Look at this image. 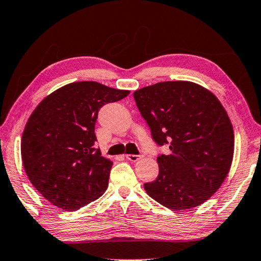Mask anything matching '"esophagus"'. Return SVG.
Wrapping results in <instances>:
<instances>
[{"label": "esophagus", "instance_id": "obj_1", "mask_svg": "<svg viewBox=\"0 0 261 261\" xmlns=\"http://www.w3.org/2000/svg\"><path fill=\"white\" fill-rule=\"evenodd\" d=\"M126 159L127 160H129V161H132V162H138L140 159H141V156H139V155H130V154H127L126 155Z\"/></svg>", "mask_w": 261, "mask_h": 261}]
</instances>
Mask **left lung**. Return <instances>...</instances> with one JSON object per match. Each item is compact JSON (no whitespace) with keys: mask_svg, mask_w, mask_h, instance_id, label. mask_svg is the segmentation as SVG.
Masks as SVG:
<instances>
[{"mask_svg":"<svg viewBox=\"0 0 261 261\" xmlns=\"http://www.w3.org/2000/svg\"><path fill=\"white\" fill-rule=\"evenodd\" d=\"M133 95L155 142L170 149L156 160V179L143 184L147 195L174 211L206 202L225 181L233 160V127L222 102L187 80L158 83Z\"/></svg>","mask_w":261,"mask_h":261,"instance_id":"8db88e82","label":"left lung"}]
</instances>
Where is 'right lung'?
Instances as JSON below:
<instances>
[{"label": "right lung", "instance_id": "1", "mask_svg": "<svg viewBox=\"0 0 261 261\" xmlns=\"http://www.w3.org/2000/svg\"><path fill=\"white\" fill-rule=\"evenodd\" d=\"M127 90L97 82L67 84L44 98L24 127L21 155L25 174L52 205L75 211L103 195L113 162L95 149L98 112Z\"/></svg>", "mask_w": 261, "mask_h": 261}]
</instances>
